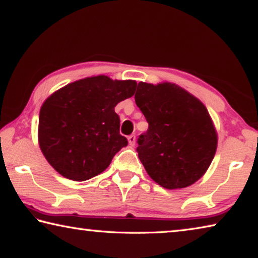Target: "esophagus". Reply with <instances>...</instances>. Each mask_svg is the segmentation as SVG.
<instances>
[{"label":"esophagus","instance_id":"obj_1","mask_svg":"<svg viewBox=\"0 0 258 258\" xmlns=\"http://www.w3.org/2000/svg\"><path fill=\"white\" fill-rule=\"evenodd\" d=\"M127 140H128L130 146H131V147H134V145H135V140H137V138H135V135H134V134L130 135V137L127 138Z\"/></svg>","mask_w":258,"mask_h":258}]
</instances>
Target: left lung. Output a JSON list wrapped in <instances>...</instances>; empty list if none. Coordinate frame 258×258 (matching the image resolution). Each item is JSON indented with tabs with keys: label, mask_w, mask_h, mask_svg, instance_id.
<instances>
[{
	"label": "left lung",
	"mask_w": 258,
	"mask_h": 258,
	"mask_svg": "<svg viewBox=\"0 0 258 258\" xmlns=\"http://www.w3.org/2000/svg\"><path fill=\"white\" fill-rule=\"evenodd\" d=\"M134 98L149 124L137 149L148 175L169 190L197 182L217 148L216 128L205 104L168 82H140Z\"/></svg>",
	"instance_id": "left-lung-1"
}]
</instances>
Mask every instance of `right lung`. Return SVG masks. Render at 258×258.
I'll return each mask as SVG.
<instances>
[{
  "label": "right lung",
  "mask_w": 258,
  "mask_h": 258,
  "mask_svg": "<svg viewBox=\"0 0 258 258\" xmlns=\"http://www.w3.org/2000/svg\"><path fill=\"white\" fill-rule=\"evenodd\" d=\"M135 81L99 75L61 87L42 104L38 145L60 175L86 181L99 175L127 146L119 134L117 103L131 98Z\"/></svg>",
  "instance_id": "right-lung-1"
}]
</instances>
